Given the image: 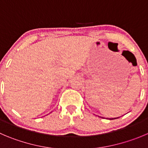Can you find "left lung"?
<instances>
[{"mask_svg": "<svg viewBox=\"0 0 148 148\" xmlns=\"http://www.w3.org/2000/svg\"><path fill=\"white\" fill-rule=\"evenodd\" d=\"M116 118H110V120H112V119H116Z\"/></svg>", "mask_w": 148, "mask_h": 148, "instance_id": "1", "label": "left lung"}]
</instances>
